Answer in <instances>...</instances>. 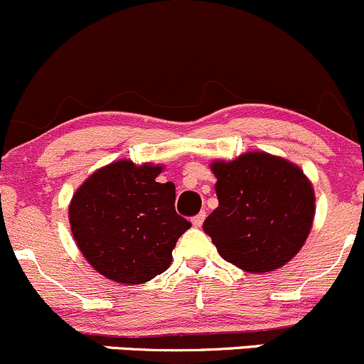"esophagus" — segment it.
<instances>
[{
    "instance_id": "obj_1",
    "label": "esophagus",
    "mask_w": 364,
    "mask_h": 364,
    "mask_svg": "<svg viewBox=\"0 0 364 364\" xmlns=\"http://www.w3.org/2000/svg\"><path fill=\"white\" fill-rule=\"evenodd\" d=\"M205 217H206V213H205V212H201V213H198L196 217L191 218V222H193L194 228H201L203 222H205Z\"/></svg>"
}]
</instances>
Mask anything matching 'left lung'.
I'll use <instances>...</instances> for the list:
<instances>
[{
    "label": "left lung",
    "instance_id": "obj_1",
    "mask_svg": "<svg viewBox=\"0 0 364 364\" xmlns=\"http://www.w3.org/2000/svg\"><path fill=\"white\" fill-rule=\"evenodd\" d=\"M218 206L203 224L224 260L246 272L279 269L299 253L314 220V189L293 163L267 152L215 161Z\"/></svg>",
    "mask_w": 364,
    "mask_h": 364
}]
</instances>
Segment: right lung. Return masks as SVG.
Returning a JSON list of instances; mask_svg holds the SVG:
<instances>
[{"instance_id": "right-lung-1", "label": "right lung", "mask_w": 364, "mask_h": 364, "mask_svg": "<svg viewBox=\"0 0 364 364\" xmlns=\"http://www.w3.org/2000/svg\"><path fill=\"white\" fill-rule=\"evenodd\" d=\"M163 166L121 159L80 186L69 205L73 236L83 257L107 279L140 284L165 272L191 222L175 212L173 182Z\"/></svg>"}]
</instances>
